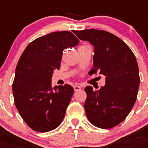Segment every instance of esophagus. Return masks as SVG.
<instances>
[{
  "instance_id": "1",
  "label": "esophagus",
  "mask_w": 148,
  "mask_h": 148,
  "mask_svg": "<svg viewBox=\"0 0 148 148\" xmlns=\"http://www.w3.org/2000/svg\"><path fill=\"white\" fill-rule=\"evenodd\" d=\"M74 91H79V90H81V88L78 85H75L74 87Z\"/></svg>"
}]
</instances>
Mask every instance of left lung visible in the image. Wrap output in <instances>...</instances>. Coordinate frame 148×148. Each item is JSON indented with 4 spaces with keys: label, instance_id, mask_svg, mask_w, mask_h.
I'll use <instances>...</instances> for the list:
<instances>
[{
    "label": "left lung",
    "instance_id": "left-lung-1",
    "mask_svg": "<svg viewBox=\"0 0 148 148\" xmlns=\"http://www.w3.org/2000/svg\"><path fill=\"white\" fill-rule=\"evenodd\" d=\"M74 33L95 47L90 73L106 77L105 85L99 90L91 86L84 89L87 117L95 127L112 128L126 118L135 103L140 84L135 56L121 39L108 31L88 29Z\"/></svg>",
    "mask_w": 148,
    "mask_h": 148
}]
</instances>
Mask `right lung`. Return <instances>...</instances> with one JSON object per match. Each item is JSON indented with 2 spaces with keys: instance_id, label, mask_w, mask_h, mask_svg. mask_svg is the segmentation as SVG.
<instances>
[{
  "instance_id": "obj_1",
  "label": "right lung",
  "mask_w": 148,
  "mask_h": 148,
  "mask_svg": "<svg viewBox=\"0 0 148 148\" xmlns=\"http://www.w3.org/2000/svg\"><path fill=\"white\" fill-rule=\"evenodd\" d=\"M70 31L53 32L31 42L21 56L12 84L15 106L25 123L38 132L57 128L74 95L69 84L51 85L60 68L63 51L78 45Z\"/></svg>"
}]
</instances>
